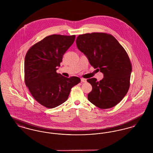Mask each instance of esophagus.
Returning a JSON list of instances; mask_svg holds the SVG:
<instances>
[{"label": "esophagus", "mask_w": 153, "mask_h": 153, "mask_svg": "<svg viewBox=\"0 0 153 153\" xmlns=\"http://www.w3.org/2000/svg\"><path fill=\"white\" fill-rule=\"evenodd\" d=\"M81 82H87V80H86L85 79H84V78H81Z\"/></svg>", "instance_id": "obj_1"}]
</instances>
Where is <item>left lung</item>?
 Listing matches in <instances>:
<instances>
[{
	"mask_svg": "<svg viewBox=\"0 0 153 153\" xmlns=\"http://www.w3.org/2000/svg\"><path fill=\"white\" fill-rule=\"evenodd\" d=\"M76 45L90 64L103 73L100 81L88 79L92 87L88 99L101 109L115 106L130 87L132 66L127 53L114 36L102 33L80 35Z\"/></svg>",
	"mask_w": 153,
	"mask_h": 153,
	"instance_id": "obj_1",
	"label": "left lung"
}]
</instances>
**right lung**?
Returning a JSON list of instances; mask_svg holds the SVG:
<instances>
[{
  "label": "right lung",
  "instance_id": "right-lung-1",
  "mask_svg": "<svg viewBox=\"0 0 153 153\" xmlns=\"http://www.w3.org/2000/svg\"><path fill=\"white\" fill-rule=\"evenodd\" d=\"M75 36L53 34L30 48L25 60V80L35 100L44 107L53 108L66 101L79 77L68 78L57 73L62 57L73 44Z\"/></svg>",
  "mask_w": 153,
  "mask_h": 153
}]
</instances>
